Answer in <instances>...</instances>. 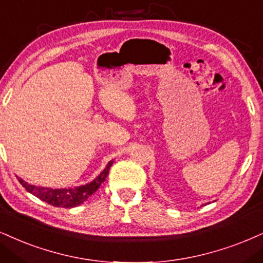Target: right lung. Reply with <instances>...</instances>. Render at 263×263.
<instances>
[{
    "label": "right lung",
    "mask_w": 263,
    "mask_h": 263,
    "mask_svg": "<svg viewBox=\"0 0 263 263\" xmlns=\"http://www.w3.org/2000/svg\"><path fill=\"white\" fill-rule=\"evenodd\" d=\"M112 164V161L109 162L104 171L95 178L91 183L81 185V187L76 188H68V189H52V188H45V187H36V185L26 183L22 178H18L21 184L24 187L29 193L32 195L41 199L42 201L48 202L49 205L57 206V208H65L70 209L75 208V206L81 205L89 195L93 194L99 188L103 182L105 181L107 176L109 174V168Z\"/></svg>",
    "instance_id": "right-lung-1"
}]
</instances>
